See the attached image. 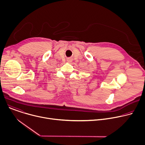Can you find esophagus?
Instances as JSON below:
<instances>
[{
  "label": "esophagus",
  "mask_w": 145,
  "mask_h": 145,
  "mask_svg": "<svg viewBox=\"0 0 145 145\" xmlns=\"http://www.w3.org/2000/svg\"><path fill=\"white\" fill-rule=\"evenodd\" d=\"M67 61L68 62V63H71V62L72 61V58L69 57V58H67Z\"/></svg>",
  "instance_id": "1"
}]
</instances>
